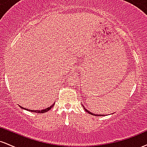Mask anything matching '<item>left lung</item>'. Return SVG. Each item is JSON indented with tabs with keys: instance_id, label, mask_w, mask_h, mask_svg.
Wrapping results in <instances>:
<instances>
[{
	"instance_id": "8db88e82",
	"label": "left lung",
	"mask_w": 147,
	"mask_h": 147,
	"mask_svg": "<svg viewBox=\"0 0 147 147\" xmlns=\"http://www.w3.org/2000/svg\"><path fill=\"white\" fill-rule=\"evenodd\" d=\"M84 109H85V111H86V112H87V113H89V114H90V115H95V116H101V115H97V114H96V115H95V114H94V113H92L89 112V111H88V110H87V109H85V108H84Z\"/></svg>"
}]
</instances>
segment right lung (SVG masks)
I'll return each mask as SVG.
<instances>
[{"mask_svg":"<svg viewBox=\"0 0 147 147\" xmlns=\"http://www.w3.org/2000/svg\"><path fill=\"white\" fill-rule=\"evenodd\" d=\"M54 104H52V105L51 106H50V107L47 108V109H43V110H41V111H35V110H30V109H25V108H23V109H25V110L28 111H31V112H34V113H45L47 112V111H48L49 110H50V109H52V107H53ZM20 107L22 108V106H20Z\"/></svg>","mask_w":147,"mask_h":147,"instance_id":"obj_1","label":"right lung"}]
</instances>
